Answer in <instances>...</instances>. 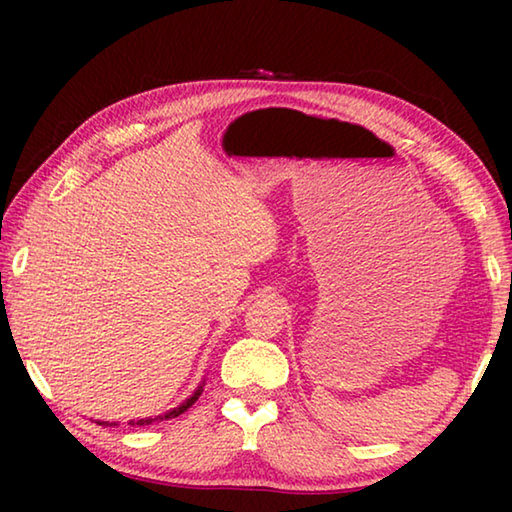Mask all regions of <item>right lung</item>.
Masks as SVG:
<instances>
[{
    "label": "right lung",
    "mask_w": 512,
    "mask_h": 512,
    "mask_svg": "<svg viewBox=\"0 0 512 512\" xmlns=\"http://www.w3.org/2000/svg\"><path fill=\"white\" fill-rule=\"evenodd\" d=\"M201 391H203V386H198L196 391H194V395L189 397L187 402H183L178 406V409H173V411H169V413H164V415H158V418H149V420H137V422H131V424H151V422H155V420H169V418H178L180 413H185L189 406H192L196 400H198V395H201ZM99 424H108V422H99ZM112 424V422H110Z\"/></svg>",
    "instance_id": "obj_1"
}]
</instances>
